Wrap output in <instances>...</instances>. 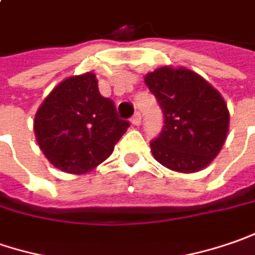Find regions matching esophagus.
<instances>
[{
	"mask_svg": "<svg viewBox=\"0 0 255 255\" xmlns=\"http://www.w3.org/2000/svg\"><path fill=\"white\" fill-rule=\"evenodd\" d=\"M131 124L135 126V127H138L139 124H141V114H139V113H135L134 117L131 118Z\"/></svg>",
	"mask_w": 255,
	"mask_h": 255,
	"instance_id": "esophagus-1",
	"label": "esophagus"
}]
</instances>
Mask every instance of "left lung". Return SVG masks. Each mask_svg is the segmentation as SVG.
<instances>
[{
    "label": "left lung",
    "mask_w": 255,
    "mask_h": 255,
    "mask_svg": "<svg viewBox=\"0 0 255 255\" xmlns=\"http://www.w3.org/2000/svg\"><path fill=\"white\" fill-rule=\"evenodd\" d=\"M164 114V128L151 152L165 168L201 171L221 151L230 127L223 95L200 74L185 67L164 65L144 77Z\"/></svg>",
    "instance_id": "8db88e82"
}]
</instances>
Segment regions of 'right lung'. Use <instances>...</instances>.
<instances>
[{"label":"right lung","instance_id":"1","mask_svg":"<svg viewBox=\"0 0 255 255\" xmlns=\"http://www.w3.org/2000/svg\"><path fill=\"white\" fill-rule=\"evenodd\" d=\"M128 127L117 117L114 103L100 94L94 72L72 75L54 87L34 118L35 138L47 160L77 175L106 161Z\"/></svg>","mask_w":255,"mask_h":255}]
</instances>
